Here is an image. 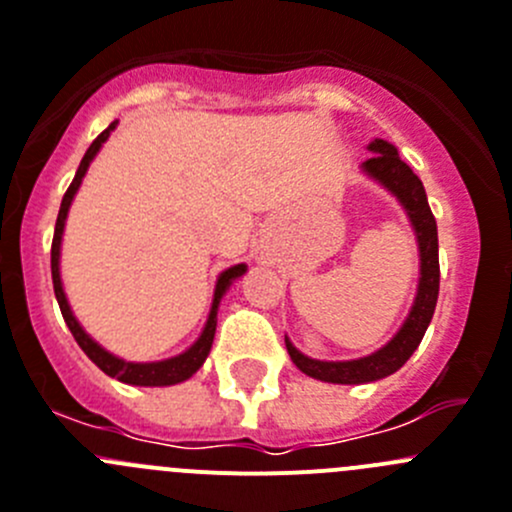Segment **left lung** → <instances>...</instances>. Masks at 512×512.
Listing matches in <instances>:
<instances>
[{
    "mask_svg": "<svg viewBox=\"0 0 512 512\" xmlns=\"http://www.w3.org/2000/svg\"><path fill=\"white\" fill-rule=\"evenodd\" d=\"M369 151L371 156L364 161L361 169L371 179L379 181L381 186H386L399 199V204L407 212L409 222H412L414 234H417L419 260H422L419 262V288L404 326L399 328V333L384 348H379L371 356L356 358V361H315V358L303 356L285 338V346H288L293 364L303 374L328 381V384H369V381H379L384 376L399 371L401 366L407 364L409 356L417 351L419 343H422L439 295L437 222H434V214L429 209L427 191H424L419 176L401 161V156L396 154V148L391 143H386L384 138L371 141Z\"/></svg>",
    "mask_w": 512,
    "mask_h": 512,
    "instance_id": "obj_1",
    "label": "left lung"
}]
</instances>
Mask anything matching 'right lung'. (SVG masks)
<instances>
[{
  "label": "right lung",
  "mask_w": 512,
  "mask_h": 512,
  "mask_svg": "<svg viewBox=\"0 0 512 512\" xmlns=\"http://www.w3.org/2000/svg\"><path fill=\"white\" fill-rule=\"evenodd\" d=\"M118 121H113L111 126L105 128L103 133H100L98 138H95L93 143H90V148L85 151L83 161H80L78 171H75V179L73 184L68 186V191H65V197H62V204H60V212H57V222H55V237H52V288H55V298H57V305H60L62 310V318H65V323H68L70 333H73V338L78 341V346L83 348L85 356L93 361L95 366H98L103 374L113 376V379L123 381V384H133V386H171V384H181V381H186L189 376L197 374L199 369H202V364L207 361L209 351H212V341H214V331H217V308H219V300H222V295L227 293V288L232 285V280H237L240 275H245L247 265H234L229 267V270H224L222 275H219L217 280V288H214V300H212V310H209V318H207V326H204L202 336L197 338V343L189 348V351L179 353V356L174 358H166V361H154V364H133V361H123V358L113 356V353L105 351L103 346H98V343L93 341V338L88 336V333L80 328V323L75 321L73 310H70L68 305V298H65V290H62V280H60V242H62V232H65V219H68V209L70 204H73V197L75 191H78L80 181H83L85 171H88L90 161L95 159V154L100 151V146H103L105 141H108V136H111V131L116 128Z\"/></svg>",
  "instance_id": "right-lung-1"
}]
</instances>
